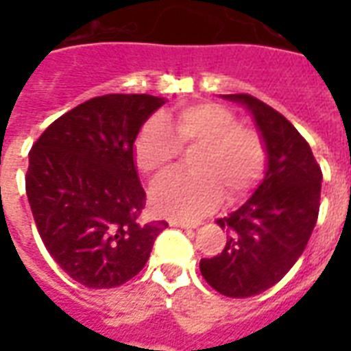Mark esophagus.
Returning a JSON list of instances; mask_svg holds the SVG:
<instances>
[{
	"label": "esophagus",
	"instance_id": "obj_1",
	"mask_svg": "<svg viewBox=\"0 0 351 351\" xmlns=\"http://www.w3.org/2000/svg\"><path fill=\"white\" fill-rule=\"evenodd\" d=\"M171 226H175V228H195L197 224H191V222H187V220H178V219H173L169 220Z\"/></svg>",
	"mask_w": 351,
	"mask_h": 351
}]
</instances>
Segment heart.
Segmentation results:
<instances>
[{
	"label": "heart",
	"mask_w": 351,
	"mask_h": 351,
	"mask_svg": "<svg viewBox=\"0 0 351 351\" xmlns=\"http://www.w3.org/2000/svg\"><path fill=\"white\" fill-rule=\"evenodd\" d=\"M182 151H195L189 160L195 173L167 176L151 193L154 209L167 217L200 219L222 202L224 193L231 202L250 195L266 173L267 147L261 131L211 101L149 118L132 154L138 171L158 180L175 167Z\"/></svg>",
	"instance_id": "1"
}]
</instances>
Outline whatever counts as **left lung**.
Returning <instances> with one entry per match:
<instances>
[{"instance_id":"left-lung-1","label":"left lung","mask_w":351,"mask_h":351,"mask_svg":"<svg viewBox=\"0 0 351 351\" xmlns=\"http://www.w3.org/2000/svg\"><path fill=\"white\" fill-rule=\"evenodd\" d=\"M226 98L253 112L267 147V171L242 208L217 220L228 242L219 255L200 261V271L219 293L245 299L275 286L302 255L319 217L322 171L288 118L245 93Z\"/></svg>"}]
</instances>
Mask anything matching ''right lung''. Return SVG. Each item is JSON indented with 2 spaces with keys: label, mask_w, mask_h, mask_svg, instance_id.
I'll return each instance as SVG.
<instances>
[{
  "label": "right lung",
  "mask_w": 351,
  "mask_h": 351,
  "mask_svg": "<svg viewBox=\"0 0 351 351\" xmlns=\"http://www.w3.org/2000/svg\"><path fill=\"white\" fill-rule=\"evenodd\" d=\"M151 95H104L41 132L25 189L47 251L85 288H117L147 262L165 220L143 222L132 145L160 106Z\"/></svg>",
  "instance_id": "add662e5"
}]
</instances>
